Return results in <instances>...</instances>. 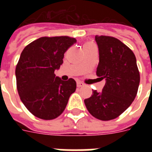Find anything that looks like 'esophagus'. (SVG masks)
Wrapping results in <instances>:
<instances>
[{
    "instance_id": "1",
    "label": "esophagus",
    "mask_w": 152,
    "mask_h": 152,
    "mask_svg": "<svg viewBox=\"0 0 152 152\" xmlns=\"http://www.w3.org/2000/svg\"><path fill=\"white\" fill-rule=\"evenodd\" d=\"M84 85H85V84H84L83 82H80V81H78V82H77V87H78V88H80V87H83Z\"/></svg>"
}]
</instances>
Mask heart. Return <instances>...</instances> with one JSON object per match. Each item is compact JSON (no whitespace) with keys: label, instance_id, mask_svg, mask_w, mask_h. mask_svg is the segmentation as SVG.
<instances>
[{"label":"heart","instance_id":"obj_1","mask_svg":"<svg viewBox=\"0 0 152 152\" xmlns=\"http://www.w3.org/2000/svg\"><path fill=\"white\" fill-rule=\"evenodd\" d=\"M95 46V44L92 43V42H87L83 44V49L88 48V47H91V46Z\"/></svg>","mask_w":152,"mask_h":152}]
</instances>
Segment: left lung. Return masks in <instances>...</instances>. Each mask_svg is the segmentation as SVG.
Instances as JSON below:
<instances>
[{
  "mask_svg": "<svg viewBox=\"0 0 152 152\" xmlns=\"http://www.w3.org/2000/svg\"><path fill=\"white\" fill-rule=\"evenodd\" d=\"M95 41L99 51L96 75L106 83L101 92L93 91L84 103L95 118L113 120L126 110L137 96L139 69L133 52L119 39L96 35Z\"/></svg>",
  "mask_w": 152,
  "mask_h": 152,
  "instance_id": "1",
  "label": "left lung"
}]
</instances>
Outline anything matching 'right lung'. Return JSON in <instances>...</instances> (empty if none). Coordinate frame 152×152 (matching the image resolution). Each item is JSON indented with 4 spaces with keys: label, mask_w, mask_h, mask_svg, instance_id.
<instances>
[{
    "label": "right lung",
    "mask_w": 152,
    "mask_h": 152,
    "mask_svg": "<svg viewBox=\"0 0 152 152\" xmlns=\"http://www.w3.org/2000/svg\"><path fill=\"white\" fill-rule=\"evenodd\" d=\"M76 42L69 36L42 37L21 53L15 67L17 91L23 105L37 118H57L76 91L73 79L63 81L54 74L63 64L64 53Z\"/></svg>",
    "instance_id": "1"
}]
</instances>
